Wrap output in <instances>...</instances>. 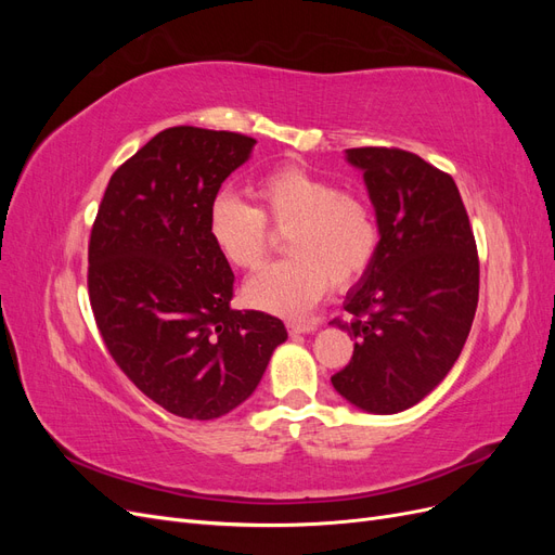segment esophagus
Segmentation results:
<instances>
[{
	"instance_id": "34e87169",
	"label": "esophagus",
	"mask_w": 555,
	"mask_h": 555,
	"mask_svg": "<svg viewBox=\"0 0 555 555\" xmlns=\"http://www.w3.org/2000/svg\"><path fill=\"white\" fill-rule=\"evenodd\" d=\"M317 322L314 319H304V322H287V328H289V333H312V331H317Z\"/></svg>"
}]
</instances>
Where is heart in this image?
Segmentation results:
<instances>
[{
  "label": "heart",
  "mask_w": 555,
  "mask_h": 555,
  "mask_svg": "<svg viewBox=\"0 0 555 555\" xmlns=\"http://www.w3.org/2000/svg\"><path fill=\"white\" fill-rule=\"evenodd\" d=\"M257 206L217 194L208 208V236L220 257L241 271H255L284 233L282 259L251 275L245 304L257 310L298 317L322 298L331 284L349 289L371 271L379 249V222L359 192L338 190L333 180L287 164L251 184Z\"/></svg>",
  "instance_id": "heart-1"
}]
</instances>
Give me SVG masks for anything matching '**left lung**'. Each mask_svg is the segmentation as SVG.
<instances>
[{"mask_svg": "<svg viewBox=\"0 0 555 555\" xmlns=\"http://www.w3.org/2000/svg\"><path fill=\"white\" fill-rule=\"evenodd\" d=\"M379 222V249L345 317L354 354L331 377L351 405H416L461 357L479 300V255L453 178L400 147H351Z\"/></svg>", "mask_w": 555, "mask_h": 555, "instance_id": "left-lung-1", "label": "left lung"}]
</instances>
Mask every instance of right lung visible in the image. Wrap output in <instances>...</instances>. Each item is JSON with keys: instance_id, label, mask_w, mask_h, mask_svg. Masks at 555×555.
Here are the masks:
<instances>
[{"instance_id": "obj_1", "label": "right lung", "mask_w": 555, "mask_h": 555, "mask_svg": "<svg viewBox=\"0 0 555 555\" xmlns=\"http://www.w3.org/2000/svg\"><path fill=\"white\" fill-rule=\"evenodd\" d=\"M257 141L169 127L111 176L88 245L94 322L117 367L159 408L208 422L251 396L287 340L278 317L233 310L208 208Z\"/></svg>"}]
</instances>
